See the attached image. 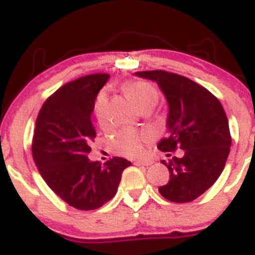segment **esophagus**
I'll list each match as a JSON object with an SVG mask.
<instances>
[{
    "instance_id": "1",
    "label": "esophagus",
    "mask_w": 255,
    "mask_h": 255,
    "mask_svg": "<svg viewBox=\"0 0 255 255\" xmlns=\"http://www.w3.org/2000/svg\"><path fill=\"white\" fill-rule=\"evenodd\" d=\"M151 161H140V160H137V161H134V165H137V166H149V165H151Z\"/></svg>"
}]
</instances>
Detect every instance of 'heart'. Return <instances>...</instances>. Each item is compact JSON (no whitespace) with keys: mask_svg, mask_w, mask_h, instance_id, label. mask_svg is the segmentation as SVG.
<instances>
[{"mask_svg":"<svg viewBox=\"0 0 255 255\" xmlns=\"http://www.w3.org/2000/svg\"><path fill=\"white\" fill-rule=\"evenodd\" d=\"M123 90L139 110L148 106L154 107L158 104V91L149 82H127L123 86ZM95 116H96L100 127L106 130L109 128V117H107V95L105 92H101L97 96L96 104H95ZM150 140V132L125 128L113 137L112 146L116 153L121 154V155L127 156V158H140L144 154L145 144Z\"/></svg>","mask_w":255,"mask_h":255,"instance_id":"heart-1","label":"heart"}]
</instances>
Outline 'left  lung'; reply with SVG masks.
<instances>
[{"instance_id":"8db88e82","label":"left lung","mask_w":255,"mask_h":255,"mask_svg":"<svg viewBox=\"0 0 255 255\" xmlns=\"http://www.w3.org/2000/svg\"><path fill=\"white\" fill-rule=\"evenodd\" d=\"M135 76L156 82L168 102L169 135L158 148L185 150L182 158L161 160L170 179L159 192L169 201H192L215 184L226 165L232 139L225 110L208 90L185 76L163 70L138 71Z\"/></svg>"}]
</instances>
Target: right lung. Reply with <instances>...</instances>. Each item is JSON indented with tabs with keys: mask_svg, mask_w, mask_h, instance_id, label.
I'll return each instance as SVG.
<instances>
[{
	"mask_svg": "<svg viewBox=\"0 0 255 255\" xmlns=\"http://www.w3.org/2000/svg\"><path fill=\"white\" fill-rule=\"evenodd\" d=\"M109 79L94 74L68 82L44 102L35 122L32 154L40 175L61 200L82 211L109 202L132 164L116 156L101 165L87 156L96 137L95 100Z\"/></svg>",
	"mask_w": 255,
	"mask_h": 255,
	"instance_id": "right-lung-1",
	"label": "right lung"
}]
</instances>
